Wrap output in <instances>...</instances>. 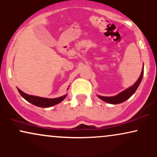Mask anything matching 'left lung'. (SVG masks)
I'll return each instance as SVG.
<instances>
[{"label": "left lung", "instance_id": "obj_1", "mask_svg": "<svg viewBox=\"0 0 157 157\" xmlns=\"http://www.w3.org/2000/svg\"><path fill=\"white\" fill-rule=\"evenodd\" d=\"M143 73H144V68H142V73L141 75H140V77H139L138 80L136 81V82H135L131 87L128 88V89L125 90V91H123L122 92L120 93L118 95H117V96H114V97L98 96V97L100 99H101L102 100H103V101L111 104H119V103H121L122 102L125 101V100H127L129 97L132 96V95L135 93L136 90L137 89L139 85H140V82H141L142 76H143Z\"/></svg>", "mask_w": 157, "mask_h": 157}]
</instances>
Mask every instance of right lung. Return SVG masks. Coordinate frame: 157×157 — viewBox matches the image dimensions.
I'll use <instances>...</instances> for the list:
<instances>
[{
	"instance_id": "1",
	"label": "right lung",
	"mask_w": 157,
	"mask_h": 157,
	"mask_svg": "<svg viewBox=\"0 0 157 157\" xmlns=\"http://www.w3.org/2000/svg\"><path fill=\"white\" fill-rule=\"evenodd\" d=\"M18 90L20 94L22 96L26 101H28L30 103L33 104L36 106H38V107L41 108H48L51 107L57 104L60 103V102H62L63 100L66 98V97L67 95H64L60 97H57V98H54V99H48V98H44V97H36V96H32V95H29L23 92L21 90L17 89Z\"/></svg>"
}]
</instances>
